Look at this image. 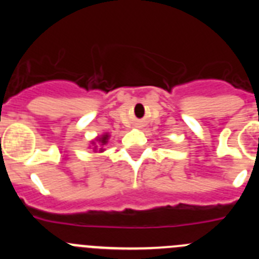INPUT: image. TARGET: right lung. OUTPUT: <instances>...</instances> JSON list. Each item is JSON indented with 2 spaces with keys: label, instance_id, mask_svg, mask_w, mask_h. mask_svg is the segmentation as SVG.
Returning <instances> with one entry per match:
<instances>
[{
  "label": "right lung",
  "instance_id": "right-lung-1",
  "mask_svg": "<svg viewBox=\"0 0 259 259\" xmlns=\"http://www.w3.org/2000/svg\"><path fill=\"white\" fill-rule=\"evenodd\" d=\"M109 139H110L109 132H105V134H102L101 136L95 137V139L91 141L88 148L89 149H92L95 153H104L105 146H106L107 143H109Z\"/></svg>",
  "mask_w": 259,
  "mask_h": 259
}]
</instances>
